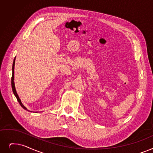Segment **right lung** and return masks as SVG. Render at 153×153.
Masks as SVG:
<instances>
[{
  "mask_svg": "<svg viewBox=\"0 0 153 153\" xmlns=\"http://www.w3.org/2000/svg\"><path fill=\"white\" fill-rule=\"evenodd\" d=\"M16 56L15 57L14 59V62H13V64H12V79H11V85H12V91H13V93H14V94L15 95V96L16 97L17 99L18 102H19L20 105H21L22 106V108L23 109H24L25 110H27L28 111H30V112H32V111H30L29 110H28L27 108H26L25 106L24 105V104L22 103L21 102V99L19 98L17 93L16 92V88H15V84H14V65H15V61H16Z\"/></svg>",
  "mask_w": 153,
  "mask_h": 153,
  "instance_id": "add662e5",
  "label": "right lung"
}]
</instances>
